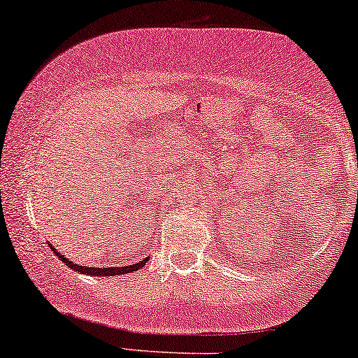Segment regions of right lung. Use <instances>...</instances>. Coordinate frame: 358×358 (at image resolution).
<instances>
[{"label":"right lung","mask_w":358,"mask_h":358,"mask_svg":"<svg viewBox=\"0 0 358 358\" xmlns=\"http://www.w3.org/2000/svg\"><path fill=\"white\" fill-rule=\"evenodd\" d=\"M51 246V250L54 251V255H56L59 259H61L62 262H64L66 266H69L71 269L78 271V273H83V274H89V275H124V274H129V273H134V271H137L140 268H143L145 266V262L148 261V257H145V259L138 261L137 264H129V266H120V268H87V266H79L76 264L74 261H69L66 259L64 256L61 255L57 250H54L52 244H49Z\"/></svg>","instance_id":"obj_1"}]
</instances>
